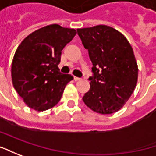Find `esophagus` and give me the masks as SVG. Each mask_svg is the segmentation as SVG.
Segmentation results:
<instances>
[{
    "label": "esophagus",
    "mask_w": 156,
    "mask_h": 156,
    "mask_svg": "<svg viewBox=\"0 0 156 156\" xmlns=\"http://www.w3.org/2000/svg\"><path fill=\"white\" fill-rule=\"evenodd\" d=\"M80 79H81L80 78H78V77H74V80H75V81H78V80H80Z\"/></svg>",
    "instance_id": "1"
}]
</instances>
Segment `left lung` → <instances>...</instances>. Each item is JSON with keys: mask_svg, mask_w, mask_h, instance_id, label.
Wrapping results in <instances>:
<instances>
[{"mask_svg": "<svg viewBox=\"0 0 156 156\" xmlns=\"http://www.w3.org/2000/svg\"><path fill=\"white\" fill-rule=\"evenodd\" d=\"M93 65L90 87L83 101L99 114H112L126 104L136 86L138 66L129 42L115 28L98 25L78 28Z\"/></svg>", "mask_w": 156, "mask_h": 156, "instance_id": "1", "label": "left lung"}]
</instances>
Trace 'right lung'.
Returning a JSON list of instances; mask_svg holds the SVG:
<instances>
[{
  "label": "right lung",
  "mask_w": 156,
  "mask_h": 156,
  "mask_svg": "<svg viewBox=\"0 0 156 156\" xmlns=\"http://www.w3.org/2000/svg\"><path fill=\"white\" fill-rule=\"evenodd\" d=\"M76 30L53 24L26 37L14 53L11 76L17 93L37 111L49 110L59 102L73 77L59 72L61 51L76 35Z\"/></svg>",
  "instance_id": "add662e5"
}]
</instances>
